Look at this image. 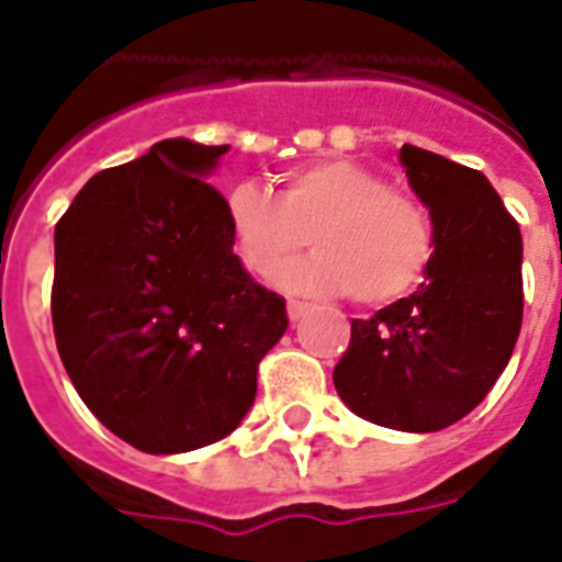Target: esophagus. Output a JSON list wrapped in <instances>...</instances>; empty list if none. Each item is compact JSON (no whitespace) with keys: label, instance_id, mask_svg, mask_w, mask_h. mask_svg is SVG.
Segmentation results:
<instances>
[{"label":"esophagus","instance_id":"esophagus-1","mask_svg":"<svg viewBox=\"0 0 562 562\" xmlns=\"http://www.w3.org/2000/svg\"><path fill=\"white\" fill-rule=\"evenodd\" d=\"M285 312H289V321H300V317L308 312V303H300V300H289Z\"/></svg>","mask_w":562,"mask_h":562}]
</instances>
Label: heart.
Returning <instances> with one entry per match:
<instances>
[{
  "instance_id": "1",
  "label": "heart",
  "mask_w": 562,
  "mask_h": 562,
  "mask_svg": "<svg viewBox=\"0 0 562 562\" xmlns=\"http://www.w3.org/2000/svg\"><path fill=\"white\" fill-rule=\"evenodd\" d=\"M224 210L238 259L256 277H271L312 238L317 254L277 273L297 294L350 291L361 306H387L417 291L435 259L426 203L341 157L289 171L277 198L238 183Z\"/></svg>"
}]
</instances>
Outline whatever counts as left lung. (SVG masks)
Listing matches in <instances>:
<instances>
[{"label":"left lung","instance_id":"obj_1","mask_svg":"<svg viewBox=\"0 0 562 562\" xmlns=\"http://www.w3.org/2000/svg\"><path fill=\"white\" fill-rule=\"evenodd\" d=\"M411 189L431 210L437 247L411 297L352 321L335 387L359 417L440 431L496 384L522 329V233L490 180L402 145Z\"/></svg>","mask_w":562,"mask_h":562}]
</instances>
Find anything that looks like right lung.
Returning <instances> with one entry per match:
<instances>
[{
  "label": "right lung",
  "mask_w": 562,
  "mask_h": 562,
  "mask_svg": "<svg viewBox=\"0 0 562 562\" xmlns=\"http://www.w3.org/2000/svg\"><path fill=\"white\" fill-rule=\"evenodd\" d=\"M221 154L162 139L87 180L55 227L60 361L87 408L139 452L227 437L289 326L285 300L233 254L227 201L203 180Z\"/></svg>",
  "instance_id": "obj_1"
}]
</instances>
